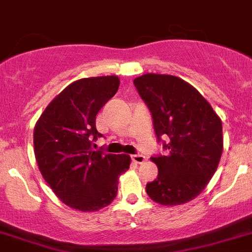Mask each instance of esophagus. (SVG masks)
<instances>
[{
    "label": "esophagus",
    "instance_id": "34e87169",
    "mask_svg": "<svg viewBox=\"0 0 252 252\" xmlns=\"http://www.w3.org/2000/svg\"><path fill=\"white\" fill-rule=\"evenodd\" d=\"M132 160L136 164H142V162H145L146 158L143 155H141V154H134V155H132Z\"/></svg>",
    "mask_w": 252,
    "mask_h": 252
}]
</instances>
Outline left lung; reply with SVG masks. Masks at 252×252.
I'll use <instances>...</instances> for the list:
<instances>
[{
    "instance_id": "obj_1",
    "label": "left lung",
    "mask_w": 252,
    "mask_h": 252,
    "mask_svg": "<svg viewBox=\"0 0 252 252\" xmlns=\"http://www.w3.org/2000/svg\"><path fill=\"white\" fill-rule=\"evenodd\" d=\"M133 83L152 114L166 156H152L155 181L146 192L160 205L174 206L193 200L214 175L223 152L221 120L194 87L168 74H143Z\"/></svg>"
}]
</instances>
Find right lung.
I'll use <instances>...</instances> for the list:
<instances>
[{
  "label": "right lung",
  "instance_id": "add662e5",
  "mask_svg": "<svg viewBox=\"0 0 252 252\" xmlns=\"http://www.w3.org/2000/svg\"><path fill=\"white\" fill-rule=\"evenodd\" d=\"M116 75L73 82L48 103L34 126V155L51 189L65 205L96 211L111 204L119 175L129 169V155L94 151L102 134L96 115L116 94Z\"/></svg>",
  "mask_w": 252,
  "mask_h": 252
}]
</instances>
